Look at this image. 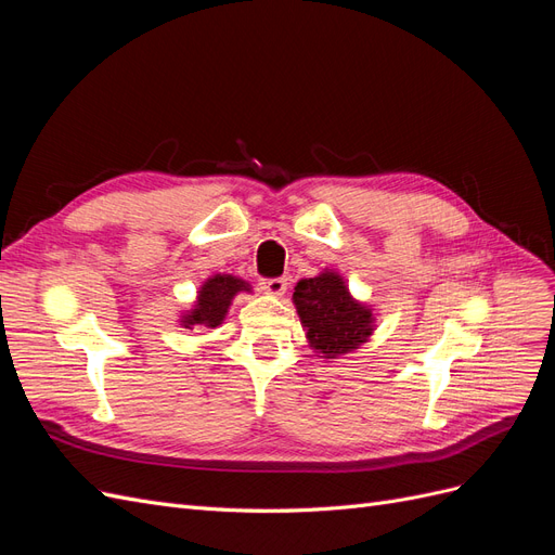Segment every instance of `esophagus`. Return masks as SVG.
Returning <instances> with one entry per match:
<instances>
[{"label":"esophagus","mask_w":555,"mask_h":555,"mask_svg":"<svg viewBox=\"0 0 555 555\" xmlns=\"http://www.w3.org/2000/svg\"><path fill=\"white\" fill-rule=\"evenodd\" d=\"M259 287L263 294H271V296H282L287 292V280L284 278H266L259 282Z\"/></svg>","instance_id":"esophagus-1"}]
</instances>
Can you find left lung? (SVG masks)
I'll list each match as a JSON object with an SVG mask.
<instances>
[{
	"mask_svg": "<svg viewBox=\"0 0 555 555\" xmlns=\"http://www.w3.org/2000/svg\"><path fill=\"white\" fill-rule=\"evenodd\" d=\"M294 306L300 324L308 328L310 347L324 359L349 354L373 333V312L351 298L338 273L324 271L300 280L294 289Z\"/></svg>",
	"mask_w": 555,
	"mask_h": 555,
	"instance_id": "obj_1",
	"label": "left lung"
}]
</instances>
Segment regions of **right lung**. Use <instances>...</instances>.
Masks as SVG:
<instances>
[{
    "label": "right lung",
    "instance_id": "right-lung-1",
    "mask_svg": "<svg viewBox=\"0 0 555 555\" xmlns=\"http://www.w3.org/2000/svg\"><path fill=\"white\" fill-rule=\"evenodd\" d=\"M238 292H249L247 282L233 275H212L204 282V287L198 292L196 306L192 312L182 317V326L192 328V326H206L215 328L224 322V317L229 312V306L233 296Z\"/></svg>",
    "mask_w": 555,
    "mask_h": 555
}]
</instances>
